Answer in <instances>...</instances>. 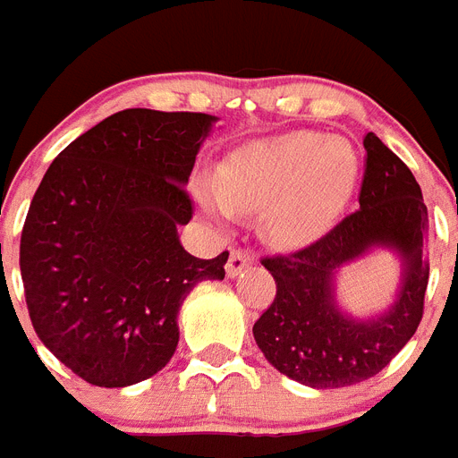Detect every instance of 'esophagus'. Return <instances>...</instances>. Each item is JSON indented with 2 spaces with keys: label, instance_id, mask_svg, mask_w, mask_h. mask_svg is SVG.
<instances>
[{
  "label": "esophagus",
  "instance_id": "34e87169",
  "mask_svg": "<svg viewBox=\"0 0 458 458\" xmlns=\"http://www.w3.org/2000/svg\"><path fill=\"white\" fill-rule=\"evenodd\" d=\"M251 260H253L251 249L235 247L233 251H230V259H228V265H225V272H228V276H237L242 270H244V267H247L249 263H251Z\"/></svg>",
  "mask_w": 458,
  "mask_h": 458
}]
</instances>
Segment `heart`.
Instances as JSON below:
<instances>
[{
  "instance_id": "heart-1",
  "label": "heart",
  "mask_w": 458,
  "mask_h": 458,
  "mask_svg": "<svg viewBox=\"0 0 458 458\" xmlns=\"http://www.w3.org/2000/svg\"><path fill=\"white\" fill-rule=\"evenodd\" d=\"M359 156L344 140L286 132L249 141L216 174V195L199 198L214 216L263 211L265 233L282 247H302L335 223L359 182Z\"/></svg>"
}]
</instances>
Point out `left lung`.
I'll return each instance as SVG.
<instances>
[{"label": "left lung", "mask_w": 458, "mask_h": 458, "mask_svg": "<svg viewBox=\"0 0 458 458\" xmlns=\"http://www.w3.org/2000/svg\"><path fill=\"white\" fill-rule=\"evenodd\" d=\"M363 146L359 209L307 247L260 259L275 276L276 295L253 324V337L276 370L314 389H340L377 375L424 317L428 267L421 247L428 214L421 188L377 134L368 132ZM379 243L398 248L408 263L399 301L370 322L342 318L329 293L332 272Z\"/></svg>", "instance_id": "1"}]
</instances>
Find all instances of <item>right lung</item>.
I'll use <instances>...</instances> for the list:
<instances>
[{"mask_svg":"<svg viewBox=\"0 0 458 458\" xmlns=\"http://www.w3.org/2000/svg\"><path fill=\"white\" fill-rule=\"evenodd\" d=\"M214 116L123 109L48 167L27 211L21 275L39 340L95 386H130L167 366L176 314L228 251L195 259L176 225L193 218L188 176Z\"/></svg>","mask_w":458,"mask_h":458,"instance_id":"right-lung-1","label":"right lung"}]
</instances>
